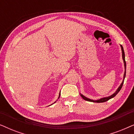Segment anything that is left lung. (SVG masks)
Listing matches in <instances>:
<instances>
[{
    "mask_svg": "<svg viewBox=\"0 0 134 134\" xmlns=\"http://www.w3.org/2000/svg\"><path fill=\"white\" fill-rule=\"evenodd\" d=\"M121 46V51H122V60H123V62H124V77H123V80H122V83H121V85H120V87L118 88V89L116 90V91H115V92L113 93V94H111V96H108V97H105V98H100L99 99H98V100H93V99H90L87 98V97H85V96H83V94H82L81 93H80V96L84 100H87V101H90V102H98V103H100V102H106L108 100L110 99L113 98V97H115L116 95L118 94L119 91H120V90L121 89V88L122 87V85H123V83H124V79H125V77H126V61H125V54H124V49H123V47L121 45H120Z\"/></svg>",
    "mask_w": 134,
    "mask_h": 134,
    "instance_id": "obj_1",
    "label": "left lung"
}]
</instances>
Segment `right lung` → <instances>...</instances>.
<instances>
[{"instance_id": "1", "label": "right lung", "mask_w": 134, "mask_h": 134, "mask_svg": "<svg viewBox=\"0 0 134 134\" xmlns=\"http://www.w3.org/2000/svg\"><path fill=\"white\" fill-rule=\"evenodd\" d=\"M60 94H59V97H58V98H60ZM55 102H56V101H55Z\"/></svg>"}]
</instances>
